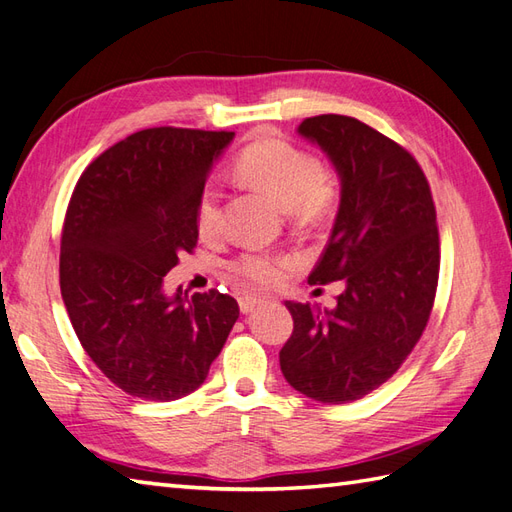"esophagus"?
Returning <instances> with one entry per match:
<instances>
[{"mask_svg": "<svg viewBox=\"0 0 512 512\" xmlns=\"http://www.w3.org/2000/svg\"><path fill=\"white\" fill-rule=\"evenodd\" d=\"M259 303H264V299H259V296H251V294L240 296V310H242V314H251Z\"/></svg>", "mask_w": 512, "mask_h": 512, "instance_id": "34e87169", "label": "esophagus"}]
</instances>
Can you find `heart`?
I'll return each mask as SVG.
<instances>
[{
    "label": "heart",
    "instance_id": "heart-1",
    "mask_svg": "<svg viewBox=\"0 0 512 512\" xmlns=\"http://www.w3.org/2000/svg\"><path fill=\"white\" fill-rule=\"evenodd\" d=\"M235 172L248 187L264 192L296 222H314L336 200L334 176L320 168L312 154L279 137H264L242 150ZM222 207L218 187L207 185L196 202V229L211 240L220 233ZM233 275L251 288L279 281L283 259L270 253H244L231 264Z\"/></svg>",
    "mask_w": 512,
    "mask_h": 512
}]
</instances>
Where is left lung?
<instances>
[{"label":"left lung","mask_w":512,"mask_h":512,"mask_svg":"<svg viewBox=\"0 0 512 512\" xmlns=\"http://www.w3.org/2000/svg\"><path fill=\"white\" fill-rule=\"evenodd\" d=\"M327 154L340 205L312 285L342 281L334 310L285 301L294 331L279 353L288 384L320 403H349L382 386L430 318L441 246L430 185L408 150L347 115L296 128Z\"/></svg>","instance_id":"8db88e82"}]
</instances>
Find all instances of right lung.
<instances>
[{
  "instance_id": "add662e5",
  "label": "right lung",
  "mask_w": 512,
  "mask_h": 512,
  "mask_svg": "<svg viewBox=\"0 0 512 512\" xmlns=\"http://www.w3.org/2000/svg\"><path fill=\"white\" fill-rule=\"evenodd\" d=\"M235 133L146 128L102 152L71 194L61 240V294L95 366L124 392L174 401L209 375L240 316L211 290H163L198 242L196 202Z\"/></svg>"
}]
</instances>
